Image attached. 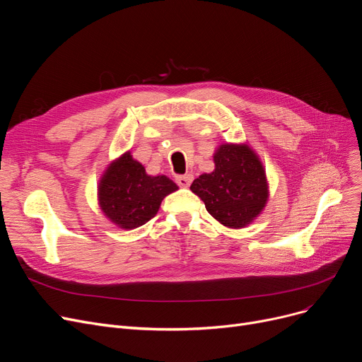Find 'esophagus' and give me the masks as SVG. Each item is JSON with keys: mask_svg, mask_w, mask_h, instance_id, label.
<instances>
[{"mask_svg": "<svg viewBox=\"0 0 362 362\" xmlns=\"http://www.w3.org/2000/svg\"><path fill=\"white\" fill-rule=\"evenodd\" d=\"M176 183L182 187H187L189 185L192 183V175H185V176H177L176 177Z\"/></svg>", "mask_w": 362, "mask_h": 362, "instance_id": "obj_1", "label": "esophagus"}]
</instances>
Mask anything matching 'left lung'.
Here are the masks:
<instances>
[{
	"label": "left lung",
	"mask_w": 362,
	"mask_h": 362,
	"mask_svg": "<svg viewBox=\"0 0 362 362\" xmlns=\"http://www.w3.org/2000/svg\"><path fill=\"white\" fill-rule=\"evenodd\" d=\"M216 168L204 173L191 185L206 211L230 229L251 224L269 199L265 170L246 144H223L214 154Z\"/></svg>",
	"instance_id": "obj_1"
}]
</instances>
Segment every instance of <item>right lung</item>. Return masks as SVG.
Listing matches in <instances>:
<instances>
[{
  "instance_id": "obj_1",
  "label": "right lung",
  "mask_w": 362,
  "mask_h": 362,
  "mask_svg": "<svg viewBox=\"0 0 362 362\" xmlns=\"http://www.w3.org/2000/svg\"><path fill=\"white\" fill-rule=\"evenodd\" d=\"M177 189L167 176L146 175L145 167L133 160L129 151L104 171L98 185V201L111 223L130 230L154 217L161 201Z\"/></svg>"
}]
</instances>
